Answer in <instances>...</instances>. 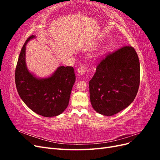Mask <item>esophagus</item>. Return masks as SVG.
<instances>
[{"mask_svg":"<svg viewBox=\"0 0 160 160\" xmlns=\"http://www.w3.org/2000/svg\"><path fill=\"white\" fill-rule=\"evenodd\" d=\"M87 71V67H85L84 65H80L78 69H77V72H78V75L79 76H82L83 75H84Z\"/></svg>","mask_w":160,"mask_h":160,"instance_id":"34e87169","label":"esophagus"}]
</instances>
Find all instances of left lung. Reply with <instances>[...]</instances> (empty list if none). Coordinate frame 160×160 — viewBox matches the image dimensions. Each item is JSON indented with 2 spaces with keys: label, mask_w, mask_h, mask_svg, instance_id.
<instances>
[{
  "label": "left lung",
  "mask_w": 160,
  "mask_h": 160,
  "mask_svg": "<svg viewBox=\"0 0 160 160\" xmlns=\"http://www.w3.org/2000/svg\"><path fill=\"white\" fill-rule=\"evenodd\" d=\"M139 81L140 67L136 51L130 46L121 48L100 62L89 81L92 107L105 116L119 113L133 101Z\"/></svg>",
  "instance_id": "left-lung-1"
}]
</instances>
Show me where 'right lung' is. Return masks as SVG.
Returning <instances> with one entry per match:
<instances>
[{
  "instance_id": "1",
  "label": "right lung",
  "mask_w": 160,
  "mask_h": 160,
  "mask_svg": "<svg viewBox=\"0 0 160 160\" xmlns=\"http://www.w3.org/2000/svg\"><path fill=\"white\" fill-rule=\"evenodd\" d=\"M36 38H27L18 57L15 83L19 96L28 108L47 118L61 114L69 105L76 77L72 67L60 66L47 77L40 78L29 71L26 63V45Z\"/></svg>"
}]
</instances>
